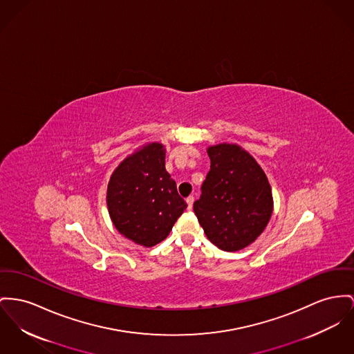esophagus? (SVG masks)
<instances>
[{"label":"esophagus","mask_w":354,"mask_h":354,"mask_svg":"<svg viewBox=\"0 0 354 354\" xmlns=\"http://www.w3.org/2000/svg\"><path fill=\"white\" fill-rule=\"evenodd\" d=\"M193 203H194V197H193V196H189V197H187V204H188L189 209H192Z\"/></svg>","instance_id":"34e87169"}]
</instances>
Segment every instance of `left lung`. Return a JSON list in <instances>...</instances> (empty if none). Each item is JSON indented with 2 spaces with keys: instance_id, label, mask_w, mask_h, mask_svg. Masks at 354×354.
I'll use <instances>...</instances> for the list:
<instances>
[{
  "instance_id": "1",
  "label": "left lung",
  "mask_w": 354,
  "mask_h": 354,
  "mask_svg": "<svg viewBox=\"0 0 354 354\" xmlns=\"http://www.w3.org/2000/svg\"><path fill=\"white\" fill-rule=\"evenodd\" d=\"M211 170L193 209L207 237L223 251L248 247L267 227L272 192L255 158L237 145L208 147Z\"/></svg>"
}]
</instances>
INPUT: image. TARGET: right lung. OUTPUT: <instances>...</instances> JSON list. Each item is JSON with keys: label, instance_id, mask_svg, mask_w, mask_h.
Returning a JSON list of instances; mask_svg holds the SVG:
<instances>
[{"label": "right lung", "instance_id": "right-lung-1", "mask_svg": "<svg viewBox=\"0 0 354 354\" xmlns=\"http://www.w3.org/2000/svg\"><path fill=\"white\" fill-rule=\"evenodd\" d=\"M165 169V147L151 142L124 158L110 177L107 208L119 234L153 247L187 208Z\"/></svg>", "mask_w": 354, "mask_h": 354}]
</instances>
